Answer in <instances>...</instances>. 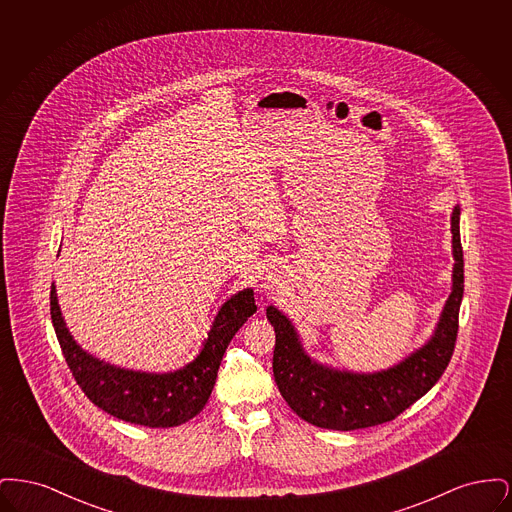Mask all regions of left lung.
I'll return each instance as SVG.
<instances>
[{"instance_id":"8db88e82","label":"left lung","mask_w":512,"mask_h":512,"mask_svg":"<svg viewBox=\"0 0 512 512\" xmlns=\"http://www.w3.org/2000/svg\"><path fill=\"white\" fill-rule=\"evenodd\" d=\"M459 215L461 209L455 207L451 217L453 292L439 318L438 330L420 351L395 368L366 376L317 365L303 353L290 320L274 307H268L267 318L276 332L272 372L293 413L318 428L349 432L390 422L432 390L453 357L459 332L464 292Z\"/></svg>"}]
</instances>
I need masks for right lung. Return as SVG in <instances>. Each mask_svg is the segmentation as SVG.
I'll return each instance as SVG.
<instances>
[{"label": "right lung", "instance_id": "right-lung-1", "mask_svg": "<svg viewBox=\"0 0 512 512\" xmlns=\"http://www.w3.org/2000/svg\"><path fill=\"white\" fill-rule=\"evenodd\" d=\"M49 311L67 366L71 368L80 390L94 405L130 424L171 428L188 422L205 407L228 343L244 326L245 320L257 311V305L251 290L240 292L226 301L215 318L199 357L194 363L171 374L132 372L105 365L84 353L65 328L55 286H51Z\"/></svg>", "mask_w": 512, "mask_h": 512}]
</instances>
